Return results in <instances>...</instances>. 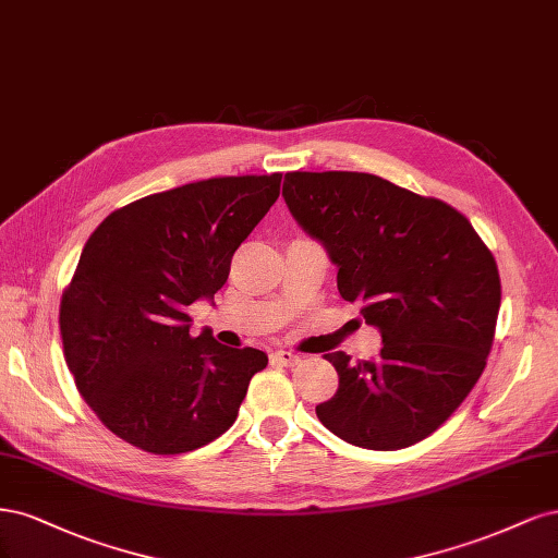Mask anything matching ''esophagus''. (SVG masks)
Listing matches in <instances>:
<instances>
[{"mask_svg": "<svg viewBox=\"0 0 558 558\" xmlns=\"http://www.w3.org/2000/svg\"><path fill=\"white\" fill-rule=\"evenodd\" d=\"M271 359H274L276 364H280V366H296V364L301 362V356L294 354V352H290V350H276V352L271 354Z\"/></svg>", "mask_w": 558, "mask_h": 558, "instance_id": "esophagus-1", "label": "esophagus"}]
</instances>
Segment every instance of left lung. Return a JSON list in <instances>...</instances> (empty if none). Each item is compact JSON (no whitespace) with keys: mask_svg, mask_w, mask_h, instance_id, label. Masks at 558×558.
<instances>
[{"mask_svg":"<svg viewBox=\"0 0 558 558\" xmlns=\"http://www.w3.org/2000/svg\"><path fill=\"white\" fill-rule=\"evenodd\" d=\"M284 204L338 268V292L383 336L377 359L327 354L338 391L315 408L350 445L424 440L487 366L500 308L489 247L459 210L354 171L284 173Z\"/></svg>","mask_w":558,"mask_h":558,"instance_id":"left-lung-1","label":"left lung"}]
</instances>
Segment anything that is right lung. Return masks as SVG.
<instances>
[{"instance_id": "add662e5", "label": "right lung", "mask_w": 558, "mask_h": 558, "mask_svg": "<svg viewBox=\"0 0 558 558\" xmlns=\"http://www.w3.org/2000/svg\"><path fill=\"white\" fill-rule=\"evenodd\" d=\"M282 173L210 178L111 213L62 294L66 366L95 415L153 454H183L236 422L268 356L190 336L187 305L227 282L231 257L280 194Z\"/></svg>"}]
</instances>
